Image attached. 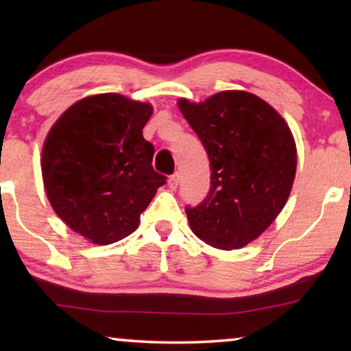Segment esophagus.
Wrapping results in <instances>:
<instances>
[{
	"mask_svg": "<svg viewBox=\"0 0 351 351\" xmlns=\"http://www.w3.org/2000/svg\"><path fill=\"white\" fill-rule=\"evenodd\" d=\"M167 184H169V189L176 190L177 186H179V184H180V174H179V172H176V174H172V176L169 177V180H167Z\"/></svg>",
	"mask_w": 351,
	"mask_h": 351,
	"instance_id": "obj_1",
	"label": "esophagus"
}]
</instances>
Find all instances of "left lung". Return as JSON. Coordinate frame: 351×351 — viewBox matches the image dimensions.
Instances as JSON below:
<instances>
[{
	"mask_svg": "<svg viewBox=\"0 0 351 351\" xmlns=\"http://www.w3.org/2000/svg\"><path fill=\"white\" fill-rule=\"evenodd\" d=\"M210 161V190L186 206L191 232L209 246L239 249L270 227L289 198L297 152L281 114L257 95L223 90L201 104L179 100Z\"/></svg>",
	"mask_w": 351,
	"mask_h": 351,
	"instance_id": "left-lung-1",
	"label": "left lung"
}]
</instances>
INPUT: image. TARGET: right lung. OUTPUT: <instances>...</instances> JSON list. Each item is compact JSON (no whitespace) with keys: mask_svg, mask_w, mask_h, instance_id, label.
Here are the masks:
<instances>
[{"mask_svg":"<svg viewBox=\"0 0 351 351\" xmlns=\"http://www.w3.org/2000/svg\"><path fill=\"white\" fill-rule=\"evenodd\" d=\"M152 105L99 94L71 105L47 134L41 171L56 214L81 237L112 244L138 227L166 177L142 129Z\"/></svg>","mask_w":351,"mask_h":351,"instance_id":"obj_1","label":"right lung"}]
</instances>
